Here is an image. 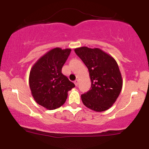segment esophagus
Returning a JSON list of instances; mask_svg holds the SVG:
<instances>
[{
	"label": "esophagus",
	"instance_id": "obj_1",
	"mask_svg": "<svg viewBox=\"0 0 149 149\" xmlns=\"http://www.w3.org/2000/svg\"><path fill=\"white\" fill-rule=\"evenodd\" d=\"M74 83H75V85H76V86H78V83H79V81H78V80L77 79V80H75V81H74Z\"/></svg>",
	"mask_w": 149,
	"mask_h": 149
}]
</instances>
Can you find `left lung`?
Wrapping results in <instances>:
<instances>
[{"label": "left lung", "instance_id": "left-lung-1", "mask_svg": "<svg viewBox=\"0 0 149 149\" xmlns=\"http://www.w3.org/2000/svg\"><path fill=\"white\" fill-rule=\"evenodd\" d=\"M88 69L91 89L81 95L86 107L97 112L107 111L118 97L123 79L114 58L100 48L80 47L74 49Z\"/></svg>", "mask_w": 149, "mask_h": 149}]
</instances>
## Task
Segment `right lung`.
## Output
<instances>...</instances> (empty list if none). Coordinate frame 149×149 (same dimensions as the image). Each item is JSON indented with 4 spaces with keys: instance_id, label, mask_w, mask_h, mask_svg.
Wrapping results in <instances>:
<instances>
[{
    "instance_id": "add662e5",
    "label": "right lung",
    "mask_w": 149,
    "mask_h": 149,
    "mask_svg": "<svg viewBox=\"0 0 149 149\" xmlns=\"http://www.w3.org/2000/svg\"><path fill=\"white\" fill-rule=\"evenodd\" d=\"M71 49L56 47L42 56L30 71L29 86L34 100L49 110L65 103L68 92L74 83L62 74L61 69L69 57Z\"/></svg>"
}]
</instances>
